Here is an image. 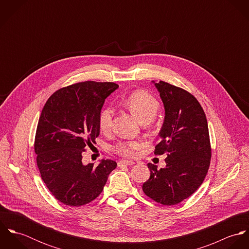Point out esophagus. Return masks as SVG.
I'll return each instance as SVG.
<instances>
[{
	"mask_svg": "<svg viewBox=\"0 0 249 249\" xmlns=\"http://www.w3.org/2000/svg\"><path fill=\"white\" fill-rule=\"evenodd\" d=\"M135 163L133 161H127V160H122L118 162V167H124V166H131Z\"/></svg>",
	"mask_w": 249,
	"mask_h": 249,
	"instance_id": "esophagus-1",
	"label": "esophagus"
}]
</instances>
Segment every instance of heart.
<instances>
[{"label": "heart", "mask_w": 249, "mask_h": 249, "mask_svg": "<svg viewBox=\"0 0 249 249\" xmlns=\"http://www.w3.org/2000/svg\"><path fill=\"white\" fill-rule=\"evenodd\" d=\"M121 104L127 108L142 124L153 121L159 110V103L154 96L143 90H137L122 100ZM113 110L105 107L101 110L98 118L99 127L102 132H108L112 127ZM141 141H122L112 146L114 152L124 157H134L142 147Z\"/></svg>", "instance_id": "heart-1"}]
</instances>
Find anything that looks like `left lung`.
<instances>
[{
  "mask_svg": "<svg viewBox=\"0 0 249 249\" xmlns=\"http://www.w3.org/2000/svg\"><path fill=\"white\" fill-rule=\"evenodd\" d=\"M165 107V121L155 145L166 154V168L148 163L150 177L142 184L149 198L176 205L191 196L206 177L212 156L207 119L198 101L188 91L165 81L155 83Z\"/></svg>",
  "mask_w": 249,
  "mask_h": 249,
  "instance_id": "left-lung-1",
  "label": "left lung"
}]
</instances>
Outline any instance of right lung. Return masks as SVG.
<instances>
[{
    "mask_svg": "<svg viewBox=\"0 0 249 249\" xmlns=\"http://www.w3.org/2000/svg\"><path fill=\"white\" fill-rule=\"evenodd\" d=\"M114 82L83 81L55 91L42 109L35 139L36 163L51 194L61 203L82 206L97 198L113 160L83 165L82 153L100 135L99 114Z\"/></svg>",
    "mask_w": 249,
    "mask_h": 249,
    "instance_id": "right-lung-1",
    "label": "right lung"
}]
</instances>
